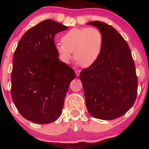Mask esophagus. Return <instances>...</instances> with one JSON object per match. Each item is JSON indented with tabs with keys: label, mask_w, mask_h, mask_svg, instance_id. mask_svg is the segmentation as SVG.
Returning <instances> with one entry per match:
<instances>
[{
	"label": "esophagus",
	"mask_w": 149,
	"mask_h": 149,
	"mask_svg": "<svg viewBox=\"0 0 149 149\" xmlns=\"http://www.w3.org/2000/svg\"><path fill=\"white\" fill-rule=\"evenodd\" d=\"M75 72H76V76H79L80 73V70H76V71H75Z\"/></svg>",
	"instance_id": "34e87169"
}]
</instances>
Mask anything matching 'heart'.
<instances>
[{"mask_svg":"<svg viewBox=\"0 0 149 149\" xmlns=\"http://www.w3.org/2000/svg\"><path fill=\"white\" fill-rule=\"evenodd\" d=\"M61 42L55 45L59 59L68 64L73 57L83 67H88L96 61L102 51L103 35L95 27L74 28L65 33Z\"/></svg>","mask_w":149,"mask_h":149,"instance_id":"heart-1","label":"heart"}]
</instances>
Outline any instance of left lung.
<instances>
[{
	"label": "left lung",
	"mask_w": 149,
	"mask_h": 149,
	"mask_svg": "<svg viewBox=\"0 0 149 149\" xmlns=\"http://www.w3.org/2000/svg\"><path fill=\"white\" fill-rule=\"evenodd\" d=\"M87 24L103 35L98 59L80 73L87 109L95 118L116 119L132 107L136 97L137 77L130 49L111 26L99 21Z\"/></svg>",
	"instance_id": "8db88e82"
}]
</instances>
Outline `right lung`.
<instances>
[{"mask_svg": "<svg viewBox=\"0 0 149 149\" xmlns=\"http://www.w3.org/2000/svg\"><path fill=\"white\" fill-rule=\"evenodd\" d=\"M67 29L54 20H44L24 34L13 56L12 99L20 114L35 123H50L60 116L76 76L55 49L54 36Z\"/></svg>", "mask_w": 149, "mask_h": 149, "instance_id": "obj_1", "label": "right lung"}]
</instances>
